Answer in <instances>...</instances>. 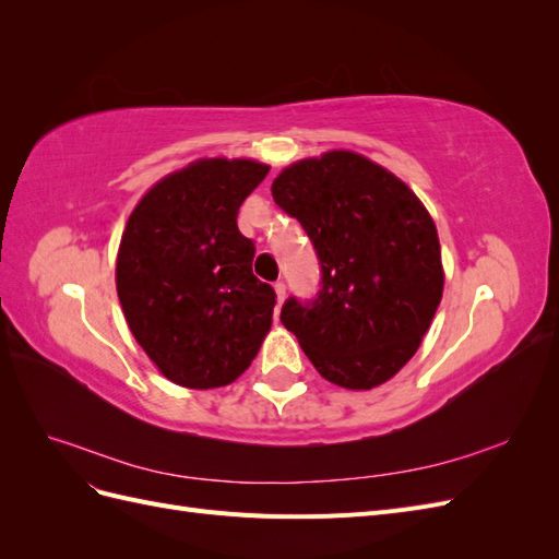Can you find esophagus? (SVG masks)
<instances>
[{"mask_svg":"<svg viewBox=\"0 0 559 559\" xmlns=\"http://www.w3.org/2000/svg\"><path fill=\"white\" fill-rule=\"evenodd\" d=\"M275 294H277V302L282 306L284 298H286V284L284 282H275Z\"/></svg>","mask_w":559,"mask_h":559,"instance_id":"esophagus-1","label":"esophagus"}]
</instances>
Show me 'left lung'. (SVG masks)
<instances>
[{"instance_id":"obj_1","label":"left lung","mask_w":559,"mask_h":559,"mask_svg":"<svg viewBox=\"0 0 559 559\" xmlns=\"http://www.w3.org/2000/svg\"><path fill=\"white\" fill-rule=\"evenodd\" d=\"M273 200L319 259V292L286 298L282 324L329 382H386L417 352L443 296L429 212L401 179L352 151L286 167Z\"/></svg>"}]
</instances>
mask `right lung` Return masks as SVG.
I'll use <instances>...</instances> for the list:
<instances>
[{
    "mask_svg": "<svg viewBox=\"0 0 559 559\" xmlns=\"http://www.w3.org/2000/svg\"><path fill=\"white\" fill-rule=\"evenodd\" d=\"M253 160H198L158 181L128 218L116 289L134 341L191 389L240 378L273 324L275 289L251 273L238 210L265 179Z\"/></svg>",
    "mask_w": 559,
    "mask_h": 559,
    "instance_id": "right-lung-1",
    "label": "right lung"
}]
</instances>
